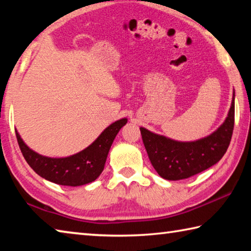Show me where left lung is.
I'll return each mask as SVG.
<instances>
[{
    "label": "left lung",
    "instance_id": "obj_1",
    "mask_svg": "<svg viewBox=\"0 0 251 251\" xmlns=\"http://www.w3.org/2000/svg\"><path fill=\"white\" fill-rule=\"evenodd\" d=\"M235 121V91L227 117L206 137L194 141H179L154 134L140 127L149 160L158 175L176 181L198 175L221 160L228 148Z\"/></svg>",
    "mask_w": 251,
    "mask_h": 251
}]
</instances>
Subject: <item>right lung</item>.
<instances>
[{
    "label": "right lung",
    "instance_id": "add662e5",
    "mask_svg": "<svg viewBox=\"0 0 251 251\" xmlns=\"http://www.w3.org/2000/svg\"><path fill=\"white\" fill-rule=\"evenodd\" d=\"M126 123L127 118L114 122L85 149L63 158L39 154L24 143L16 129L15 133L23 156L38 176L56 184L79 186L91 183L101 175L113 141Z\"/></svg>",
    "mask_w": 251,
    "mask_h": 251
}]
</instances>
